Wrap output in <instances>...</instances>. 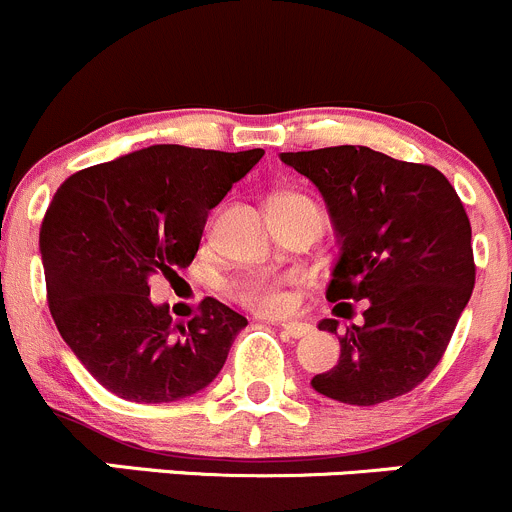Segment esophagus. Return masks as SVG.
<instances>
[{"label": "esophagus", "mask_w": 512, "mask_h": 512, "mask_svg": "<svg viewBox=\"0 0 512 512\" xmlns=\"http://www.w3.org/2000/svg\"><path fill=\"white\" fill-rule=\"evenodd\" d=\"M280 327H282V334L289 339H299L309 334V324H302V322H282Z\"/></svg>", "instance_id": "34e87169"}]
</instances>
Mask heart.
Instances as JSON below:
<instances>
[{
    "label": "heart",
    "instance_id": "heart-1",
    "mask_svg": "<svg viewBox=\"0 0 512 512\" xmlns=\"http://www.w3.org/2000/svg\"><path fill=\"white\" fill-rule=\"evenodd\" d=\"M275 200L282 203H312L302 195L282 193ZM314 205V203H312ZM297 285L294 272H250V275L237 277L230 285V297L240 302L242 307L260 314H275L289 307V289Z\"/></svg>",
    "mask_w": 512,
    "mask_h": 512
}]
</instances>
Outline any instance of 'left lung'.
Masks as SVG:
<instances>
[{"label": "left lung", "instance_id": "obj_1", "mask_svg": "<svg viewBox=\"0 0 512 512\" xmlns=\"http://www.w3.org/2000/svg\"><path fill=\"white\" fill-rule=\"evenodd\" d=\"M280 158L317 185L342 242L327 299L344 304L342 317L366 304L364 324L339 337L337 366L314 376V391L352 406L409 394L441 361L476 282L461 198L433 165L366 146ZM337 327L319 322L324 332Z\"/></svg>", "mask_w": 512, "mask_h": 512}]
</instances>
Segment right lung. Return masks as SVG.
<instances>
[{"mask_svg": "<svg viewBox=\"0 0 512 512\" xmlns=\"http://www.w3.org/2000/svg\"><path fill=\"white\" fill-rule=\"evenodd\" d=\"M265 156L151 146L61 183L39 232L56 329L103 389L138 404L198 394L223 369L242 314L213 297L188 324L151 302L200 247L208 213Z\"/></svg>", "mask_w": 512, "mask_h": 512, "instance_id": "right-lung-1", "label": "right lung"}]
</instances>
